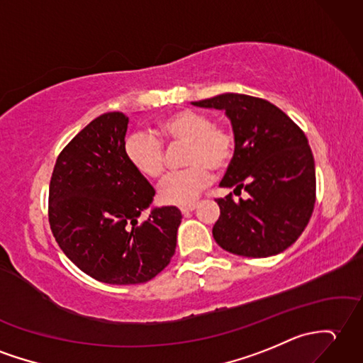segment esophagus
Returning <instances> with one entry per match:
<instances>
[{
    "mask_svg": "<svg viewBox=\"0 0 363 363\" xmlns=\"http://www.w3.org/2000/svg\"><path fill=\"white\" fill-rule=\"evenodd\" d=\"M196 207H198L196 204H189V206H184V207H181V213H182V215H187V213L193 212V210H195Z\"/></svg>",
    "mask_w": 363,
    "mask_h": 363,
    "instance_id": "1",
    "label": "esophagus"
}]
</instances>
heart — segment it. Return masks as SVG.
<instances>
[{
  "label": "heart",
  "mask_w": 363,
  "mask_h": 363,
  "mask_svg": "<svg viewBox=\"0 0 363 363\" xmlns=\"http://www.w3.org/2000/svg\"><path fill=\"white\" fill-rule=\"evenodd\" d=\"M155 134L134 133L125 140V157L143 178L157 181L165 172V150L184 145L185 170L168 174L159 187L165 204L185 206L195 201L212 182V170L223 172L230 165L237 138L229 126L213 122L196 109H178L159 121Z\"/></svg>",
  "instance_id": "heart-1"
}]
</instances>
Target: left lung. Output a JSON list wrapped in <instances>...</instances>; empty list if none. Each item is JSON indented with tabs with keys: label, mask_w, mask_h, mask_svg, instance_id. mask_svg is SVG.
<instances>
[{
	"label": "left lung",
	"mask_w": 363,
	"mask_h": 363,
	"mask_svg": "<svg viewBox=\"0 0 363 363\" xmlns=\"http://www.w3.org/2000/svg\"><path fill=\"white\" fill-rule=\"evenodd\" d=\"M193 104L229 116L237 145L220 185L249 195L238 202L232 193L215 199L221 210L215 241L241 257L280 254L306 229L315 204V165L305 133L259 97L227 92Z\"/></svg>",
	"instance_id": "left-lung-1"
}]
</instances>
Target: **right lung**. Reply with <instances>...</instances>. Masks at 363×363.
I'll return each mask as SVG.
<instances>
[{"instance_id":"obj_1","label":"right lung","mask_w":363,"mask_h":363,"mask_svg":"<svg viewBox=\"0 0 363 363\" xmlns=\"http://www.w3.org/2000/svg\"><path fill=\"white\" fill-rule=\"evenodd\" d=\"M128 117L105 113L58 155L49 184L50 230L65 255L108 284L150 281L170 263L182 215L155 208V189L125 157Z\"/></svg>"}]
</instances>
